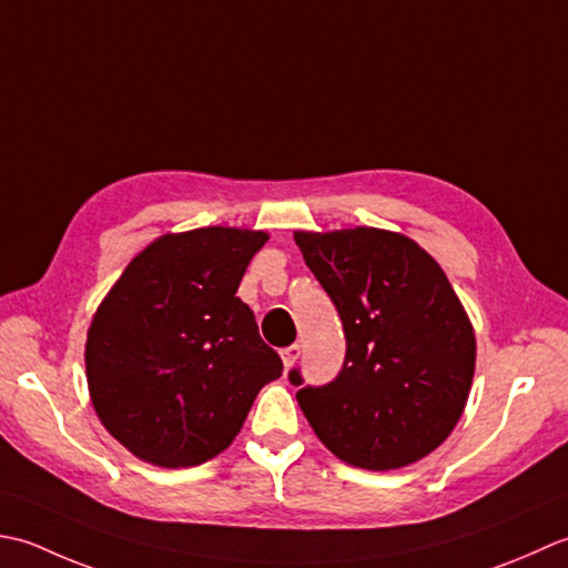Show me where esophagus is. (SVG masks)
I'll return each instance as SVG.
<instances>
[{
  "label": "esophagus",
  "instance_id": "34e87169",
  "mask_svg": "<svg viewBox=\"0 0 568 568\" xmlns=\"http://www.w3.org/2000/svg\"><path fill=\"white\" fill-rule=\"evenodd\" d=\"M298 355H301V345H288V348H284L282 351V361H284V367H292L296 361H298Z\"/></svg>",
  "mask_w": 568,
  "mask_h": 568
}]
</instances>
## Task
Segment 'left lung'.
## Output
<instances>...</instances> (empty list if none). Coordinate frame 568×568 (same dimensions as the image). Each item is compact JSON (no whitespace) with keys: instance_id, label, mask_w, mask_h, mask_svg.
Listing matches in <instances>:
<instances>
[{"instance_id":"1","label":"left lung","mask_w":568,"mask_h":568,"mask_svg":"<svg viewBox=\"0 0 568 568\" xmlns=\"http://www.w3.org/2000/svg\"><path fill=\"white\" fill-rule=\"evenodd\" d=\"M296 245L345 333L326 385L288 369L308 424L357 468L429 456L460 419L476 369V335L444 270L414 240L377 227L296 233Z\"/></svg>"}]
</instances>
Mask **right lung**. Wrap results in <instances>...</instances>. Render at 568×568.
Masks as SVG:
<instances>
[{"label": "right lung", "mask_w": 568, "mask_h": 568, "mask_svg": "<svg viewBox=\"0 0 568 568\" xmlns=\"http://www.w3.org/2000/svg\"><path fill=\"white\" fill-rule=\"evenodd\" d=\"M267 233L201 227L139 252L85 343L100 422L136 458L189 468L225 450L257 392L282 375L242 282Z\"/></svg>", "instance_id": "1"}]
</instances>
